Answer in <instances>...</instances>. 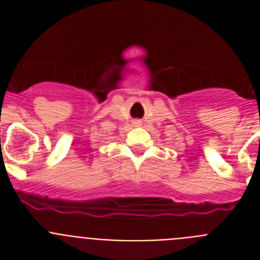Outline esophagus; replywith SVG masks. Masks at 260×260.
Segmentation results:
<instances>
[{
  "label": "esophagus",
  "instance_id": "1",
  "mask_svg": "<svg viewBox=\"0 0 260 260\" xmlns=\"http://www.w3.org/2000/svg\"><path fill=\"white\" fill-rule=\"evenodd\" d=\"M141 125H142L141 121H134V122H133V126H135V127H138V126H141Z\"/></svg>",
  "mask_w": 260,
  "mask_h": 260
}]
</instances>
